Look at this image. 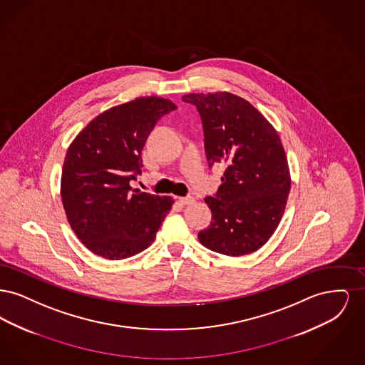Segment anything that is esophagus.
Here are the masks:
<instances>
[{
	"mask_svg": "<svg viewBox=\"0 0 365 365\" xmlns=\"http://www.w3.org/2000/svg\"><path fill=\"white\" fill-rule=\"evenodd\" d=\"M178 201L182 204V205H191V204H194V197H190V195H187V197H179L178 198Z\"/></svg>",
	"mask_w": 365,
	"mask_h": 365,
	"instance_id": "1",
	"label": "esophagus"
}]
</instances>
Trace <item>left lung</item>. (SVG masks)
Segmentation results:
<instances>
[{
	"mask_svg": "<svg viewBox=\"0 0 365 365\" xmlns=\"http://www.w3.org/2000/svg\"><path fill=\"white\" fill-rule=\"evenodd\" d=\"M182 100L201 116L209 168L226 167L217 192L205 198L212 222L198 240L226 256L253 253L277 230L292 185L278 133L235 94L191 93Z\"/></svg>",
	"mask_w": 365,
	"mask_h": 365,
	"instance_id": "1",
	"label": "left lung"
}]
</instances>
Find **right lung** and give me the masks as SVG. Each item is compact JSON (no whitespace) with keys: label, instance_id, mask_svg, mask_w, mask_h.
Returning <instances> with one entry per match:
<instances>
[{"label":"right lung","instance_id":"add662e5","mask_svg":"<svg viewBox=\"0 0 365 365\" xmlns=\"http://www.w3.org/2000/svg\"><path fill=\"white\" fill-rule=\"evenodd\" d=\"M170 100L140 97L113 106L73 139L61 173V200L71 228L88 250L123 260L149 247L174 198L133 189L148 135Z\"/></svg>","mask_w":365,"mask_h":365}]
</instances>
